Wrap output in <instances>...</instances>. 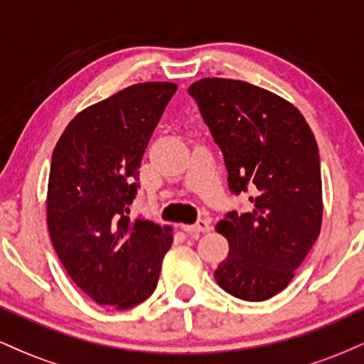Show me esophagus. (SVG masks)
Segmentation results:
<instances>
[{"label":"esophagus","instance_id":"esophagus-1","mask_svg":"<svg viewBox=\"0 0 364 364\" xmlns=\"http://www.w3.org/2000/svg\"><path fill=\"white\" fill-rule=\"evenodd\" d=\"M181 229L190 232V235H193V232H208L210 231V223L207 219H200L195 224H181Z\"/></svg>","mask_w":364,"mask_h":364}]
</instances>
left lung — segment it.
Here are the masks:
<instances>
[{"label":"left lung","instance_id":"8db88e82","mask_svg":"<svg viewBox=\"0 0 364 364\" xmlns=\"http://www.w3.org/2000/svg\"><path fill=\"white\" fill-rule=\"evenodd\" d=\"M188 92L223 150L229 190L250 191L253 203L217 223L229 253L214 277L235 298L265 301L286 289L320 235L316 140L298 107L262 87L207 77Z\"/></svg>","mask_w":364,"mask_h":364}]
</instances>
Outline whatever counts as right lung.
I'll return each instance as SVG.
<instances>
[{
    "label": "right lung",
    "instance_id": "right-lung-1",
    "mask_svg": "<svg viewBox=\"0 0 364 364\" xmlns=\"http://www.w3.org/2000/svg\"><path fill=\"white\" fill-rule=\"evenodd\" d=\"M173 82H144L78 112L54 147L46 223L65 270L97 304L128 310L157 287L173 229L132 219L145 149Z\"/></svg>",
    "mask_w": 364,
    "mask_h": 364
}]
</instances>
